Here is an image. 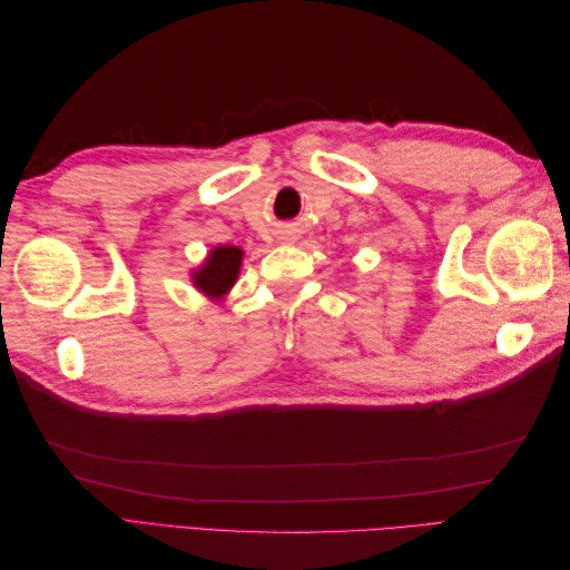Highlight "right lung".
Wrapping results in <instances>:
<instances>
[{
	"mask_svg": "<svg viewBox=\"0 0 570 570\" xmlns=\"http://www.w3.org/2000/svg\"><path fill=\"white\" fill-rule=\"evenodd\" d=\"M245 252L233 245H218L204 256V262L189 271V281L204 297L223 302L237 283L239 268H243Z\"/></svg>",
	"mask_w": 570,
	"mask_h": 570,
	"instance_id": "add662e5",
	"label": "right lung"
}]
</instances>
